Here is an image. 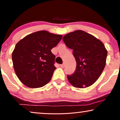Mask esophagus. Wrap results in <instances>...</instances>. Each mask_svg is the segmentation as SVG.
Segmentation results:
<instances>
[{
	"label": "esophagus",
	"instance_id": "obj_1",
	"mask_svg": "<svg viewBox=\"0 0 120 120\" xmlns=\"http://www.w3.org/2000/svg\"><path fill=\"white\" fill-rule=\"evenodd\" d=\"M65 65V63H63V64H60V67H61V68H64Z\"/></svg>",
	"mask_w": 120,
	"mask_h": 120
}]
</instances>
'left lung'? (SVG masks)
Instances as JSON below:
<instances>
[{
	"instance_id": "8db88e82",
	"label": "left lung",
	"mask_w": 120,
	"mask_h": 120,
	"mask_svg": "<svg viewBox=\"0 0 120 120\" xmlns=\"http://www.w3.org/2000/svg\"><path fill=\"white\" fill-rule=\"evenodd\" d=\"M63 40L73 50L76 62L75 71L67 75L68 81L77 88H86L98 79L105 66L108 51L102 42L91 34L77 30L66 34Z\"/></svg>"
}]
</instances>
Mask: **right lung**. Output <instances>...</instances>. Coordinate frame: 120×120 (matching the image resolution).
<instances>
[{
	"mask_svg": "<svg viewBox=\"0 0 120 120\" xmlns=\"http://www.w3.org/2000/svg\"><path fill=\"white\" fill-rule=\"evenodd\" d=\"M62 38V35L41 30L29 34L17 42L12 60L16 74L24 85L39 88L50 81L56 69L55 56L51 50Z\"/></svg>",
	"mask_w": 120,
	"mask_h": 120,
	"instance_id": "add662e5",
	"label": "right lung"
}]
</instances>
